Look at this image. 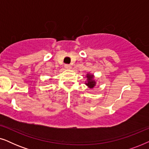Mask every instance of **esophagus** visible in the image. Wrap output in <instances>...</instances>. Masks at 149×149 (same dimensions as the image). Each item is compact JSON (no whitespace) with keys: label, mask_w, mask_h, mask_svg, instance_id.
Returning a JSON list of instances; mask_svg holds the SVG:
<instances>
[{"label":"esophagus","mask_w":149,"mask_h":149,"mask_svg":"<svg viewBox=\"0 0 149 149\" xmlns=\"http://www.w3.org/2000/svg\"><path fill=\"white\" fill-rule=\"evenodd\" d=\"M70 67H71L70 65H69V64H65L64 65V68L66 69H70Z\"/></svg>","instance_id":"obj_1"}]
</instances>
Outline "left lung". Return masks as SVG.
Listing matches in <instances>:
<instances>
[{"mask_svg": "<svg viewBox=\"0 0 149 149\" xmlns=\"http://www.w3.org/2000/svg\"><path fill=\"white\" fill-rule=\"evenodd\" d=\"M87 78H88V82L87 83H86L87 85H88V86L90 87V88H93V87L95 86V82L92 80V75H89V74H87Z\"/></svg>", "mask_w": 149, "mask_h": 149, "instance_id": "1", "label": "left lung"}]
</instances>
